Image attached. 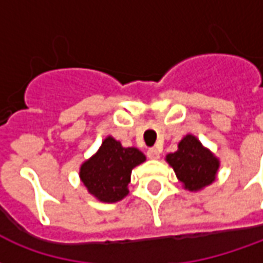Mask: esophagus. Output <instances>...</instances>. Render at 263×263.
<instances>
[{
	"label": "esophagus",
	"instance_id": "1",
	"mask_svg": "<svg viewBox=\"0 0 263 263\" xmlns=\"http://www.w3.org/2000/svg\"><path fill=\"white\" fill-rule=\"evenodd\" d=\"M147 157H148L150 160H158V158H160V150L155 148V147H151V148L147 150Z\"/></svg>",
	"mask_w": 263,
	"mask_h": 263
}]
</instances>
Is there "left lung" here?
<instances>
[{"label":"left lung","mask_w":263,"mask_h":263,"mask_svg":"<svg viewBox=\"0 0 263 263\" xmlns=\"http://www.w3.org/2000/svg\"><path fill=\"white\" fill-rule=\"evenodd\" d=\"M165 161L175 171L182 186L191 192L212 185L220 168V160L193 134H186L178 143V150L166 155Z\"/></svg>","instance_id":"8db88e82"}]
</instances>
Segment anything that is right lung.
<instances>
[{"label": "right lung", "mask_w": 263, "mask_h": 263, "mask_svg": "<svg viewBox=\"0 0 263 263\" xmlns=\"http://www.w3.org/2000/svg\"><path fill=\"white\" fill-rule=\"evenodd\" d=\"M145 155L136 147H123L108 136L91 158L80 166V179L89 195L103 203H116L129 195L134 166L143 164Z\"/></svg>", "instance_id": "obj_1"}]
</instances>
